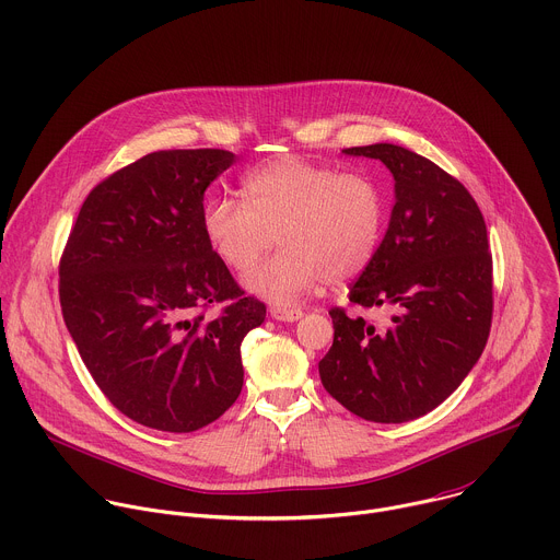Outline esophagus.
Here are the masks:
<instances>
[{"label":"esophagus","mask_w":560,"mask_h":560,"mask_svg":"<svg viewBox=\"0 0 560 560\" xmlns=\"http://www.w3.org/2000/svg\"><path fill=\"white\" fill-rule=\"evenodd\" d=\"M270 316H272L275 320L294 323V320H299V318L303 316V312L296 310V307H292V310H288V307H270Z\"/></svg>","instance_id":"esophagus-1"}]
</instances>
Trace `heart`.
<instances>
[{
    "mask_svg": "<svg viewBox=\"0 0 560 560\" xmlns=\"http://www.w3.org/2000/svg\"><path fill=\"white\" fill-rule=\"evenodd\" d=\"M244 198L209 200L205 235L231 270L246 272L277 234L282 250L248 272L244 285L281 307L323 279L342 283L360 275L383 240V194L358 173L281 155L246 173Z\"/></svg>",
    "mask_w": 560,
    "mask_h": 560,
    "instance_id": "heart-1",
    "label": "heart"
}]
</instances>
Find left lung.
Here are the masks:
<instances>
[{"label":"left lung","mask_w":560,"mask_h":560,"mask_svg":"<svg viewBox=\"0 0 560 560\" xmlns=\"http://www.w3.org/2000/svg\"><path fill=\"white\" fill-rule=\"evenodd\" d=\"M381 160L396 205L371 264L349 288L360 307H392L376 327L329 312L334 342L318 362L331 398L362 420L400 424L440 407L479 360L492 318L483 215L464 184L400 144L342 149Z\"/></svg>","instance_id":"left-lung-1"}]
</instances>
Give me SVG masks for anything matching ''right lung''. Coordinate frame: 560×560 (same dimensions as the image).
Returning <instances> with one entry per match:
<instances>
[{"label":"right lung","mask_w":560,"mask_h":560,"mask_svg":"<svg viewBox=\"0 0 560 560\" xmlns=\"http://www.w3.org/2000/svg\"><path fill=\"white\" fill-rule=\"evenodd\" d=\"M224 149L153 151L103 179L70 233L66 327L107 400L133 422L191 433L242 394V340L266 318L211 248L202 215ZM226 302L218 319L199 314Z\"/></svg>","instance_id":"1"}]
</instances>
